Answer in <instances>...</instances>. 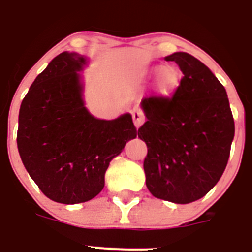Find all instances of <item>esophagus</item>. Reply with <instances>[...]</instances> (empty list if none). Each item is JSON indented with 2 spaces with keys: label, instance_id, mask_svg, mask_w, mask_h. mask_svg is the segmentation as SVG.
<instances>
[{
  "label": "esophagus",
  "instance_id": "esophagus-1",
  "mask_svg": "<svg viewBox=\"0 0 252 252\" xmlns=\"http://www.w3.org/2000/svg\"><path fill=\"white\" fill-rule=\"evenodd\" d=\"M131 117H133V122H134V126H137V128H139L143 124V122H144V119H146V117H144L142 110H140L139 108H137V106L133 108V110H131Z\"/></svg>",
  "mask_w": 252,
  "mask_h": 252
}]
</instances>
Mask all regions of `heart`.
Wrapping results in <instances>:
<instances>
[{
  "label": "heart",
  "instance_id": "b5f03b06",
  "mask_svg": "<svg viewBox=\"0 0 252 252\" xmlns=\"http://www.w3.org/2000/svg\"><path fill=\"white\" fill-rule=\"evenodd\" d=\"M160 70L159 66L152 67L149 70V74H154L156 71ZM180 83V74L174 67H163L156 79V89L162 94H168L172 90L176 89V87Z\"/></svg>",
  "mask_w": 252,
  "mask_h": 252
}]
</instances>
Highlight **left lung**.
I'll return each mask as SVG.
<instances>
[{
	"instance_id": "left-lung-1",
	"label": "left lung",
	"mask_w": 252,
	"mask_h": 252,
	"mask_svg": "<svg viewBox=\"0 0 252 252\" xmlns=\"http://www.w3.org/2000/svg\"><path fill=\"white\" fill-rule=\"evenodd\" d=\"M183 74L172 96H147V122L138 129L148 153L146 185L157 198L186 205L202 198L227 165L235 122L226 89L187 53L165 56Z\"/></svg>"
}]
</instances>
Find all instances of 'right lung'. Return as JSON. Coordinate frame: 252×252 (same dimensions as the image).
<instances>
[{"mask_svg": "<svg viewBox=\"0 0 252 252\" xmlns=\"http://www.w3.org/2000/svg\"><path fill=\"white\" fill-rule=\"evenodd\" d=\"M87 59L64 51L37 75L21 103L17 148L42 193L65 205L101 192L110 160L137 137L130 114L114 121L84 106L80 74Z\"/></svg>", "mask_w": 252, "mask_h": 252, "instance_id": "add662e5", "label": "right lung"}]
</instances>
